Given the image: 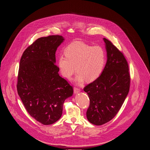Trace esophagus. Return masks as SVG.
<instances>
[{"instance_id": "1", "label": "esophagus", "mask_w": 150, "mask_h": 150, "mask_svg": "<svg viewBox=\"0 0 150 150\" xmlns=\"http://www.w3.org/2000/svg\"><path fill=\"white\" fill-rule=\"evenodd\" d=\"M74 92L75 94H77V93L80 92V89L78 88H76V87H74Z\"/></svg>"}]
</instances>
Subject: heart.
Listing matches in <instances>:
<instances>
[{"instance_id":"1","label":"heart","mask_w":150,"mask_h":150,"mask_svg":"<svg viewBox=\"0 0 150 150\" xmlns=\"http://www.w3.org/2000/svg\"><path fill=\"white\" fill-rule=\"evenodd\" d=\"M105 62V53L99 46L92 47L83 42L71 44L58 59V67L62 75L69 79L76 71L75 82L81 84L86 79L91 82L101 74Z\"/></svg>"}]
</instances>
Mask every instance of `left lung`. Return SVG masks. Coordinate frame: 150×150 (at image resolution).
Masks as SVG:
<instances>
[{"label": "left lung", "mask_w": 150, "mask_h": 150, "mask_svg": "<svg viewBox=\"0 0 150 150\" xmlns=\"http://www.w3.org/2000/svg\"><path fill=\"white\" fill-rule=\"evenodd\" d=\"M107 62L100 76L84 88L90 99L88 121L104 124L117 115L129 91L130 75L124 56L109 40L103 38Z\"/></svg>", "instance_id": "obj_1"}]
</instances>
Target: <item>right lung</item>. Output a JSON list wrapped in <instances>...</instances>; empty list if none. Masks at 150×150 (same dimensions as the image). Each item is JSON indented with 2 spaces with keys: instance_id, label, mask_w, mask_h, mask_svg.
Segmentation results:
<instances>
[{
  "instance_id": "1",
  "label": "right lung",
  "mask_w": 150,
  "mask_h": 150,
  "mask_svg": "<svg viewBox=\"0 0 150 150\" xmlns=\"http://www.w3.org/2000/svg\"><path fill=\"white\" fill-rule=\"evenodd\" d=\"M62 35L41 37L22 54L18 75L17 91L29 115L44 125L60 119L65 100L73 88L60 76L55 53L64 41Z\"/></svg>"
}]
</instances>
